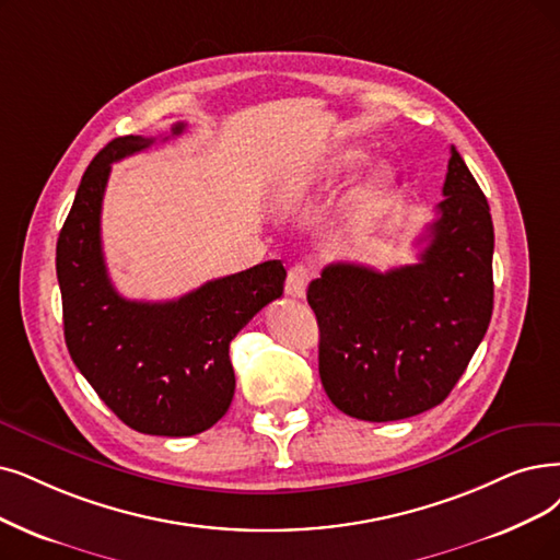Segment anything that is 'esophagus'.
<instances>
[{"mask_svg":"<svg viewBox=\"0 0 560 560\" xmlns=\"http://www.w3.org/2000/svg\"><path fill=\"white\" fill-rule=\"evenodd\" d=\"M310 278H312V273H310L307 266H303V264L292 266V268H289V273H287L284 292H287L289 296H294V299H303Z\"/></svg>","mask_w":560,"mask_h":560,"instance_id":"obj_1","label":"esophagus"}]
</instances>
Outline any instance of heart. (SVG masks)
<instances>
[{"mask_svg":"<svg viewBox=\"0 0 560 560\" xmlns=\"http://www.w3.org/2000/svg\"><path fill=\"white\" fill-rule=\"evenodd\" d=\"M365 159V153L361 149H345L340 153L330 155L328 161H324L319 167H315L312 172H307L305 176H299L296 182H292L287 186L284 195L289 199H296L301 197L310 186H315L319 182H328V178L332 176H340L342 172L355 167L358 163H361ZM395 186V174L393 170L388 167H378L365 184L358 186L353 190V197H351V211L355 218H365L370 215L378 205L384 202V197L393 190Z\"/></svg>","mask_w":560,"mask_h":560,"instance_id":"1","label":"heart"}]
</instances>
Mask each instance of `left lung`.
I'll list each match as a JSON object with an SVG mask.
<instances>
[{"mask_svg": "<svg viewBox=\"0 0 560 560\" xmlns=\"http://www.w3.org/2000/svg\"><path fill=\"white\" fill-rule=\"evenodd\" d=\"M445 199L418 264L335 261L307 287L319 324V376L340 411L388 422L451 395L494 307V225L487 197L451 149Z\"/></svg>", "mask_w": 560, "mask_h": 560, "instance_id": "8db88e82", "label": "left lung"}]
</instances>
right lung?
Masks as SVG:
<instances>
[{"mask_svg": "<svg viewBox=\"0 0 560 560\" xmlns=\"http://www.w3.org/2000/svg\"><path fill=\"white\" fill-rule=\"evenodd\" d=\"M184 128L174 124L172 136ZM153 142L142 136L112 140L82 176L57 241L63 338L82 376L128 428L192 436L228 413L236 388L230 342L264 305L282 296L287 271L273 259L176 301L124 299L103 259V195L112 163Z\"/></svg>", "mask_w": 560, "mask_h": 560, "instance_id": "1", "label": "right lung"}]
</instances>
